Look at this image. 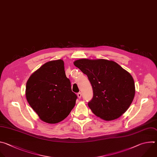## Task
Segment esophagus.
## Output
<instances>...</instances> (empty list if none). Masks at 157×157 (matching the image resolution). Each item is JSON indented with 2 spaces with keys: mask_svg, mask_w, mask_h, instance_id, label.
Here are the masks:
<instances>
[{
  "mask_svg": "<svg viewBox=\"0 0 157 157\" xmlns=\"http://www.w3.org/2000/svg\"><path fill=\"white\" fill-rule=\"evenodd\" d=\"M77 97H78V98H81V97H82V93L80 92H78L77 93Z\"/></svg>",
  "mask_w": 157,
  "mask_h": 157,
  "instance_id": "1",
  "label": "esophagus"
}]
</instances>
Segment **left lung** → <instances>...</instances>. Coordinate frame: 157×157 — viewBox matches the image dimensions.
<instances>
[{"instance_id":"1","label":"left lung","mask_w":157,"mask_h":157,"mask_svg":"<svg viewBox=\"0 0 157 157\" xmlns=\"http://www.w3.org/2000/svg\"><path fill=\"white\" fill-rule=\"evenodd\" d=\"M74 64L86 74L93 97L88 105L97 116L105 121L119 117L131 105L135 83L131 75L116 62L106 59H82Z\"/></svg>"}]
</instances>
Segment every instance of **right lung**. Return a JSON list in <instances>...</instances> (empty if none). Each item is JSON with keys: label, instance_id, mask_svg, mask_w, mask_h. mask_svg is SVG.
<instances>
[{"label": "right lung", "instance_id": "obj_1", "mask_svg": "<svg viewBox=\"0 0 157 157\" xmlns=\"http://www.w3.org/2000/svg\"><path fill=\"white\" fill-rule=\"evenodd\" d=\"M25 94L29 105L39 117L49 124L67 117L77 98L61 59L46 62L31 74L26 82Z\"/></svg>", "mask_w": 157, "mask_h": 157}]
</instances>
